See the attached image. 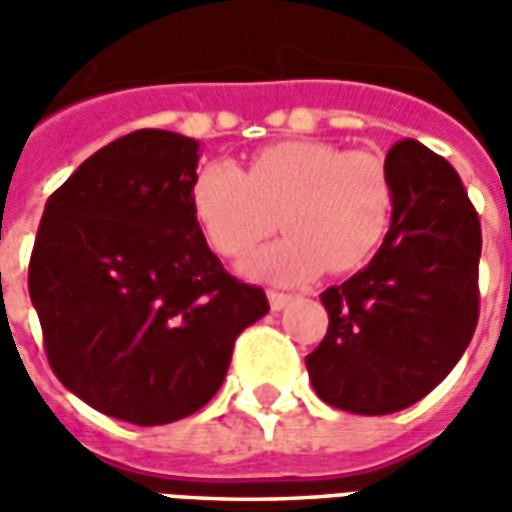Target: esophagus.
<instances>
[{
  "instance_id": "1",
  "label": "esophagus",
  "mask_w": 512,
  "mask_h": 512,
  "mask_svg": "<svg viewBox=\"0 0 512 512\" xmlns=\"http://www.w3.org/2000/svg\"><path fill=\"white\" fill-rule=\"evenodd\" d=\"M267 297H270V308L273 311H281V308L292 303V295H284V292H267Z\"/></svg>"
}]
</instances>
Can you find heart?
Here are the masks:
<instances>
[{
    "instance_id": "heart-1",
    "label": "heart",
    "mask_w": 512,
    "mask_h": 512,
    "mask_svg": "<svg viewBox=\"0 0 512 512\" xmlns=\"http://www.w3.org/2000/svg\"><path fill=\"white\" fill-rule=\"evenodd\" d=\"M192 212L209 245L242 259L278 226L289 231L245 270L300 284L325 267L350 273L383 245L394 217L389 170L369 151L320 140H286L256 151L248 170L228 159L204 162L190 187Z\"/></svg>"
}]
</instances>
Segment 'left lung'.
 <instances>
[{
    "mask_svg": "<svg viewBox=\"0 0 512 512\" xmlns=\"http://www.w3.org/2000/svg\"><path fill=\"white\" fill-rule=\"evenodd\" d=\"M386 170L389 234L364 270L322 292L328 333L306 355L317 397L361 416L402 411L430 394L480 317V217L455 168L419 140H400Z\"/></svg>",
    "mask_w": 512,
    "mask_h": 512,
    "instance_id": "8db88e82",
    "label": "left lung"
}]
</instances>
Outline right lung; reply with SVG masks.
Wrapping results in <instances>:
<instances>
[{
    "label": "right lung",
    "instance_id": "add662e5",
    "mask_svg": "<svg viewBox=\"0 0 512 512\" xmlns=\"http://www.w3.org/2000/svg\"><path fill=\"white\" fill-rule=\"evenodd\" d=\"M195 168L192 137H118L52 192L32 248L30 297L54 375L140 427L204 408L239 333L270 311L262 286L228 275L206 245Z\"/></svg>",
    "mask_w": 512,
    "mask_h": 512
}]
</instances>
